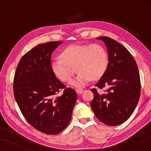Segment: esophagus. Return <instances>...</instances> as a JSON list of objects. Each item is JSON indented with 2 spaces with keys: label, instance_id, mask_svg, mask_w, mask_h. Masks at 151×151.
<instances>
[{
  "label": "esophagus",
  "instance_id": "34e87169",
  "mask_svg": "<svg viewBox=\"0 0 151 151\" xmlns=\"http://www.w3.org/2000/svg\"><path fill=\"white\" fill-rule=\"evenodd\" d=\"M76 92L77 93H81L83 92V89H76Z\"/></svg>",
  "mask_w": 151,
  "mask_h": 151
}]
</instances>
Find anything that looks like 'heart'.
<instances>
[{"label":"heart","mask_w":151,"mask_h":151,"mask_svg":"<svg viewBox=\"0 0 151 151\" xmlns=\"http://www.w3.org/2000/svg\"><path fill=\"white\" fill-rule=\"evenodd\" d=\"M108 63V55L101 45H72L60 53V58L54 60L52 69L55 75L65 82L70 81L77 71L79 74L72 84L79 87L89 80L101 78Z\"/></svg>","instance_id":"b5f03b06"}]
</instances>
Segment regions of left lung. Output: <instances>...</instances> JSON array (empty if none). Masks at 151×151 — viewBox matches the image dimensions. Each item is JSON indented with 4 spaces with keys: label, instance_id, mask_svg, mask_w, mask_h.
<instances>
[{
    "label": "left lung",
    "instance_id": "1",
    "mask_svg": "<svg viewBox=\"0 0 151 151\" xmlns=\"http://www.w3.org/2000/svg\"><path fill=\"white\" fill-rule=\"evenodd\" d=\"M106 46L109 63L106 72L95 86L106 93L91 89V107L95 116L106 125L123 124L134 111L141 96V80L134 58L125 47L108 37H99Z\"/></svg>",
    "mask_w": 151,
    "mask_h": 151
}]
</instances>
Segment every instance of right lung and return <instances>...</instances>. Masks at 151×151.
<instances>
[{
	"label": "right lung",
	"mask_w": 151,
	"mask_h": 151,
	"mask_svg": "<svg viewBox=\"0 0 151 151\" xmlns=\"http://www.w3.org/2000/svg\"><path fill=\"white\" fill-rule=\"evenodd\" d=\"M62 42L35 47L20 59L14 76L13 93L20 111L32 127L47 135L67 127L77 101L75 91L57 79L52 69V53Z\"/></svg>",
	"instance_id": "add662e5"
}]
</instances>
